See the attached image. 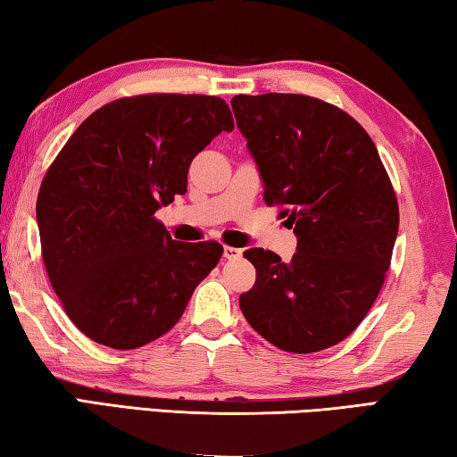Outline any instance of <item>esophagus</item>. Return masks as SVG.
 <instances>
[{"mask_svg":"<svg viewBox=\"0 0 457 457\" xmlns=\"http://www.w3.org/2000/svg\"><path fill=\"white\" fill-rule=\"evenodd\" d=\"M223 258H228V260L242 258V250H239V247H234V245H226V247H223Z\"/></svg>","mask_w":457,"mask_h":457,"instance_id":"34e87169","label":"esophagus"}]
</instances>
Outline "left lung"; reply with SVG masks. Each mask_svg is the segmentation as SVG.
Masks as SVG:
<instances>
[{
	"mask_svg": "<svg viewBox=\"0 0 457 457\" xmlns=\"http://www.w3.org/2000/svg\"><path fill=\"white\" fill-rule=\"evenodd\" d=\"M264 179L298 247L286 264L262 247L244 252L256 284L239 296L245 320L268 343L308 354L359 327L383 288L399 205L373 138L343 108L306 95L231 98Z\"/></svg>",
	"mask_w": 457,
	"mask_h": 457,
	"instance_id": "obj_1",
	"label": "left lung"
}]
</instances>
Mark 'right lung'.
<instances>
[{
	"mask_svg": "<svg viewBox=\"0 0 457 457\" xmlns=\"http://www.w3.org/2000/svg\"><path fill=\"white\" fill-rule=\"evenodd\" d=\"M234 130L226 100L125 96L100 106L52 161L36 215L46 272L74 327L111 349H138L179 322L218 266V242L181 244L154 218L187 191L193 157Z\"/></svg>",
	"mask_w": 457,
	"mask_h": 457,
	"instance_id": "right-lung-1",
	"label": "right lung"
}]
</instances>
